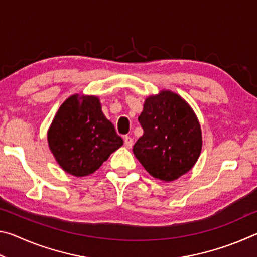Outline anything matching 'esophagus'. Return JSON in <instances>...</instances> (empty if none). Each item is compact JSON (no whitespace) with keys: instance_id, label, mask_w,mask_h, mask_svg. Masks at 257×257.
Returning a JSON list of instances; mask_svg holds the SVG:
<instances>
[{"instance_id":"34e87169","label":"esophagus","mask_w":257,"mask_h":257,"mask_svg":"<svg viewBox=\"0 0 257 257\" xmlns=\"http://www.w3.org/2000/svg\"><path fill=\"white\" fill-rule=\"evenodd\" d=\"M123 141H124V146L127 147V149H132L133 145H134L133 138L129 137V136H124L123 137Z\"/></svg>"}]
</instances>
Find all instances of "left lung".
<instances>
[{"instance_id":"8db88e82","label":"left lung","mask_w":257,"mask_h":257,"mask_svg":"<svg viewBox=\"0 0 257 257\" xmlns=\"http://www.w3.org/2000/svg\"><path fill=\"white\" fill-rule=\"evenodd\" d=\"M138 121L144 134L133 152L152 177L172 181L194 167L202 151V132L185 99L170 90L152 95Z\"/></svg>"}]
</instances>
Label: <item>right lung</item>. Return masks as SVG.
Listing matches in <instances>:
<instances>
[{"label": "right lung", "mask_w": 257, "mask_h": 257, "mask_svg": "<svg viewBox=\"0 0 257 257\" xmlns=\"http://www.w3.org/2000/svg\"><path fill=\"white\" fill-rule=\"evenodd\" d=\"M47 142L60 167L76 177L96 171L123 144L114 125L103 114L98 97L78 94L60 106Z\"/></svg>", "instance_id": "obj_1"}]
</instances>
